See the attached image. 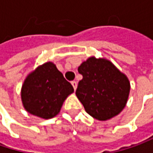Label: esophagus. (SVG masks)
I'll use <instances>...</instances> for the list:
<instances>
[{
	"label": "esophagus",
	"mask_w": 153,
	"mask_h": 153,
	"mask_svg": "<svg viewBox=\"0 0 153 153\" xmlns=\"http://www.w3.org/2000/svg\"><path fill=\"white\" fill-rule=\"evenodd\" d=\"M71 84H72V85H73L74 89L76 90V88H77V82H76V81H72V82H71Z\"/></svg>",
	"instance_id": "34e87169"
}]
</instances>
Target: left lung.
Instances as JSON below:
<instances>
[{
  "instance_id": "1",
  "label": "left lung",
  "mask_w": 153,
  "mask_h": 153,
  "mask_svg": "<svg viewBox=\"0 0 153 153\" xmlns=\"http://www.w3.org/2000/svg\"><path fill=\"white\" fill-rule=\"evenodd\" d=\"M78 71L83 78L75 93L90 116L106 121L123 110L129 95L130 83L110 61L90 57Z\"/></svg>"
}]
</instances>
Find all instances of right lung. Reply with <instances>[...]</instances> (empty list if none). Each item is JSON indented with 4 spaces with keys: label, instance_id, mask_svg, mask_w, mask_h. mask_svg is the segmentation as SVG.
<instances>
[{
    "label": "right lung",
    "instance_id": "obj_1",
    "mask_svg": "<svg viewBox=\"0 0 153 153\" xmlns=\"http://www.w3.org/2000/svg\"><path fill=\"white\" fill-rule=\"evenodd\" d=\"M73 92L74 87L56 65L46 62L25 79L21 98L25 109L29 113L50 119L60 112L64 100Z\"/></svg>",
    "mask_w": 153,
    "mask_h": 153
}]
</instances>
